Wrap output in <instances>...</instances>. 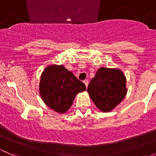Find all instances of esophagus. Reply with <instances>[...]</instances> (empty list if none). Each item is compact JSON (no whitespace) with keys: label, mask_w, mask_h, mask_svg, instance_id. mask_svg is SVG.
Here are the masks:
<instances>
[{"label":"esophagus","mask_w":156,"mask_h":156,"mask_svg":"<svg viewBox=\"0 0 156 156\" xmlns=\"http://www.w3.org/2000/svg\"><path fill=\"white\" fill-rule=\"evenodd\" d=\"M84 84H85L86 87H87L88 84H89V81H88V80H84Z\"/></svg>","instance_id":"1"}]
</instances>
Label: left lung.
<instances>
[{"label":"left lung","instance_id":"8db88e82","mask_svg":"<svg viewBox=\"0 0 156 156\" xmlns=\"http://www.w3.org/2000/svg\"><path fill=\"white\" fill-rule=\"evenodd\" d=\"M87 92L99 109L110 112L126 96V78L120 69L102 67L91 79Z\"/></svg>","mask_w":156,"mask_h":156}]
</instances>
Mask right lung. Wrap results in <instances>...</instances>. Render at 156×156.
Wrapping results in <instances>:
<instances>
[{"instance_id": "obj_1", "label": "right lung", "mask_w": 156, "mask_h": 156, "mask_svg": "<svg viewBox=\"0 0 156 156\" xmlns=\"http://www.w3.org/2000/svg\"><path fill=\"white\" fill-rule=\"evenodd\" d=\"M85 90V84L62 65L48 66L41 76L39 92L42 100L56 112H66L75 96Z\"/></svg>"}]
</instances>
